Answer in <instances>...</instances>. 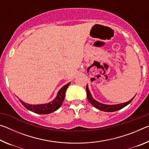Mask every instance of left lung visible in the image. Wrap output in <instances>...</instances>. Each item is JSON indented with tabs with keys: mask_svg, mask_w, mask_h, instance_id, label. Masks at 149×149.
<instances>
[{
	"mask_svg": "<svg viewBox=\"0 0 149 149\" xmlns=\"http://www.w3.org/2000/svg\"><path fill=\"white\" fill-rule=\"evenodd\" d=\"M86 92H87V99H88V100H89V101L93 107H95L96 108H97V109L102 110V111H104V112H114V111H117V110L122 109V108H124L125 107H126V106L129 104L135 97H133L132 99H131L130 100H129V101L124 102V103H122V104L108 105V104H102V103L98 102V101H97V100L93 99L91 94V93L89 91L87 85V87H86Z\"/></svg>",
	"mask_w": 149,
	"mask_h": 149,
	"instance_id": "8db88e82",
	"label": "left lung"
}]
</instances>
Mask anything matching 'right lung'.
Here are the masks:
<instances>
[{
  "label": "right lung",
  "mask_w": 149,
  "mask_h": 149,
  "mask_svg": "<svg viewBox=\"0 0 149 149\" xmlns=\"http://www.w3.org/2000/svg\"><path fill=\"white\" fill-rule=\"evenodd\" d=\"M70 83L65 85L63 86L61 89L58 92L56 97L52 100V102L47 103V104H27L26 102H24L22 100H19V101L26 107L27 110H29L31 112H33L36 114H50L56 111L62 105V102H64L65 99V93L66 91L67 88L68 87Z\"/></svg>",
  "instance_id": "obj_1"
}]
</instances>
